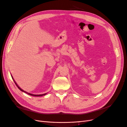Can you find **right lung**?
I'll return each mask as SVG.
<instances>
[{"label":"right lung","instance_id":"obj_1","mask_svg":"<svg viewBox=\"0 0 127 127\" xmlns=\"http://www.w3.org/2000/svg\"><path fill=\"white\" fill-rule=\"evenodd\" d=\"M11 77H12V78H13V80H14V83H15V84H16V85L17 86V87L18 88V89L20 90V91H21L22 92H24V93H26V94H29V95H31V96H43V95H46L47 94V93H45V94H39V95H35V94H31V93H28V92H26V91H24V90H23L22 88H21L20 87L18 86V85H17V83H16V82L15 81V80L14 79V78H13V76H11Z\"/></svg>","mask_w":127,"mask_h":127}]
</instances>
